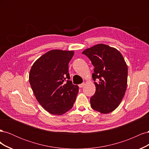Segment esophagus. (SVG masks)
Masks as SVG:
<instances>
[{
    "mask_svg": "<svg viewBox=\"0 0 149 149\" xmlns=\"http://www.w3.org/2000/svg\"><path fill=\"white\" fill-rule=\"evenodd\" d=\"M84 85H85V83H81V84H79V88H83V87H84Z\"/></svg>",
    "mask_w": 149,
    "mask_h": 149,
    "instance_id": "1",
    "label": "esophagus"
}]
</instances>
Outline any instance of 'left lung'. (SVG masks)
Returning a JSON list of instances; mask_svg holds the SVG:
<instances>
[{"mask_svg":"<svg viewBox=\"0 0 149 149\" xmlns=\"http://www.w3.org/2000/svg\"><path fill=\"white\" fill-rule=\"evenodd\" d=\"M94 66L92 78L96 92L90 99L94 110L107 114L119 106L127 88V66L118 49L97 44L82 53Z\"/></svg>","mask_w":149,"mask_h":149,"instance_id":"left-lung-1","label":"left lung"}]
</instances>
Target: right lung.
Returning <instances> with one entry per match:
<instances>
[{
  "instance_id": "add662e5",
  "label": "right lung",
  "mask_w": 149,
  "mask_h": 149,
  "mask_svg": "<svg viewBox=\"0 0 149 149\" xmlns=\"http://www.w3.org/2000/svg\"><path fill=\"white\" fill-rule=\"evenodd\" d=\"M73 55V51L52 49L40 56L31 68L29 82L34 95L52 114H65L75 102L79 87L69 80L68 73V64Z\"/></svg>"
}]
</instances>
